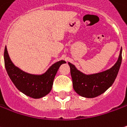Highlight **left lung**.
Returning a JSON list of instances; mask_svg holds the SVG:
<instances>
[{
    "instance_id": "8db88e82",
    "label": "left lung",
    "mask_w": 127,
    "mask_h": 127,
    "mask_svg": "<svg viewBox=\"0 0 127 127\" xmlns=\"http://www.w3.org/2000/svg\"><path fill=\"white\" fill-rule=\"evenodd\" d=\"M122 59L121 50L118 60L112 68L102 72L90 75L82 73L73 64L69 63L74 91L80 96L87 98H93L102 95L112 85L118 74Z\"/></svg>"
}]
</instances>
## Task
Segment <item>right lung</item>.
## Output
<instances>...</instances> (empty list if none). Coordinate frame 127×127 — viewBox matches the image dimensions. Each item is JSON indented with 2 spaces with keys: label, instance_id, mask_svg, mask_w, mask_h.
Wrapping results in <instances>:
<instances>
[{
  "label": "right lung",
  "instance_id": "1",
  "mask_svg": "<svg viewBox=\"0 0 127 127\" xmlns=\"http://www.w3.org/2000/svg\"><path fill=\"white\" fill-rule=\"evenodd\" d=\"M5 67L9 77L17 89L25 95L34 99H39L47 95L51 91L53 80L60 66L65 63L60 60L53 64L45 74L35 75L28 74L15 67L9 58L6 46L4 51Z\"/></svg>",
  "mask_w": 127,
  "mask_h": 127
}]
</instances>
